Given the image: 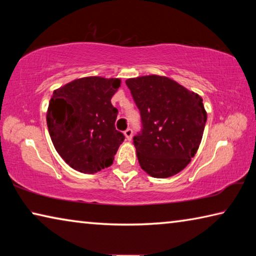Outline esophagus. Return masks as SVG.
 <instances>
[{
  "instance_id": "34e87169",
  "label": "esophagus",
  "mask_w": 256,
  "mask_h": 256,
  "mask_svg": "<svg viewBox=\"0 0 256 256\" xmlns=\"http://www.w3.org/2000/svg\"><path fill=\"white\" fill-rule=\"evenodd\" d=\"M124 136H125V138H126V140L131 141V140H132V136H133V131H132V128H128L126 131L124 132Z\"/></svg>"
}]
</instances>
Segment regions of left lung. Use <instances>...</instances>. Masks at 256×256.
<instances>
[{
	"instance_id": "8db88e82",
	"label": "left lung",
	"mask_w": 256,
	"mask_h": 256,
	"mask_svg": "<svg viewBox=\"0 0 256 256\" xmlns=\"http://www.w3.org/2000/svg\"><path fill=\"white\" fill-rule=\"evenodd\" d=\"M125 84L141 115V132L133 138L141 168L156 178L176 175L201 144L206 122L202 98L166 76H138Z\"/></svg>"
}]
</instances>
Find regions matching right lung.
Listing matches in <instances>:
<instances>
[{
	"label": "right lung",
	"instance_id": "1",
	"mask_svg": "<svg viewBox=\"0 0 256 256\" xmlns=\"http://www.w3.org/2000/svg\"><path fill=\"white\" fill-rule=\"evenodd\" d=\"M120 79L81 78L53 92L47 126L56 151L68 166L84 174L110 167L125 136L115 128L118 110L110 99Z\"/></svg>",
	"mask_w": 256,
	"mask_h": 256
}]
</instances>
